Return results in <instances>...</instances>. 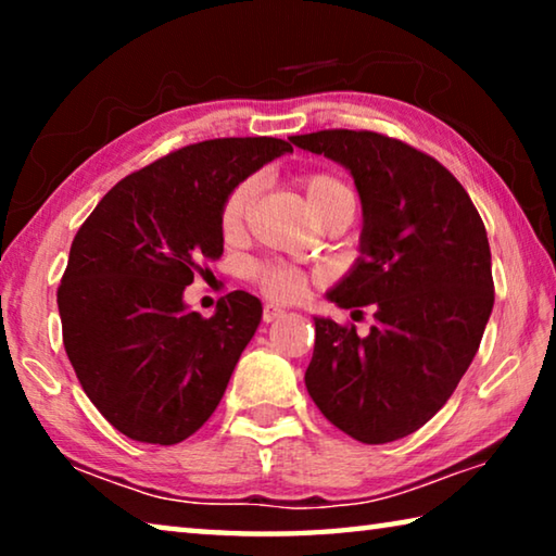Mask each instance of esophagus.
<instances>
[{
  "label": "esophagus",
  "mask_w": 556,
  "mask_h": 556,
  "mask_svg": "<svg viewBox=\"0 0 556 556\" xmlns=\"http://www.w3.org/2000/svg\"><path fill=\"white\" fill-rule=\"evenodd\" d=\"M287 312L277 304H265V308H262V321L265 324H271V321H279V318H285Z\"/></svg>",
  "instance_id": "esophagus-1"
}]
</instances>
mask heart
<instances>
[{
  "mask_svg": "<svg viewBox=\"0 0 556 556\" xmlns=\"http://www.w3.org/2000/svg\"><path fill=\"white\" fill-rule=\"evenodd\" d=\"M299 184L304 188L308 203L316 215H321L328 205L336 201H345L355 195L351 188L341 178L328 174V172H308L299 176ZM257 193V178H242L235 184L228 193L223 195L220 208H218V228L225 240H238L244 232V223H248L250 205L255 201ZM248 277L262 294L271 299H296L306 287V275L294 265L287 262H252L248 267Z\"/></svg>",
  "mask_w": 556,
  "mask_h": 556,
  "instance_id": "1",
  "label": "heart"
}]
</instances>
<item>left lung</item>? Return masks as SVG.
Instances as JSON below:
<instances>
[{"label": "left lung", "instance_id": "8db88e82", "mask_svg": "<svg viewBox=\"0 0 556 556\" xmlns=\"http://www.w3.org/2000/svg\"><path fill=\"white\" fill-rule=\"evenodd\" d=\"M291 142L353 174L363 255L328 299L375 306L368 336L314 318L306 390L355 441H397L444 407L481 345L495 299L485 225L456 176L402 139L321 129Z\"/></svg>", "mask_w": 556, "mask_h": 556}]
</instances>
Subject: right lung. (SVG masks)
Wrapping results in <instances>:
<instances>
[{"label":"right lung","mask_w":556,"mask_h":556,"mask_svg":"<svg viewBox=\"0 0 556 556\" xmlns=\"http://www.w3.org/2000/svg\"><path fill=\"white\" fill-rule=\"evenodd\" d=\"M285 152L277 137L181 147L112 186L75 232L59 287L63 345L90 402L125 437L178 444L223 400L262 304L230 291L203 318L184 289L223 255V195Z\"/></svg>","instance_id":"right-lung-1"}]
</instances>
